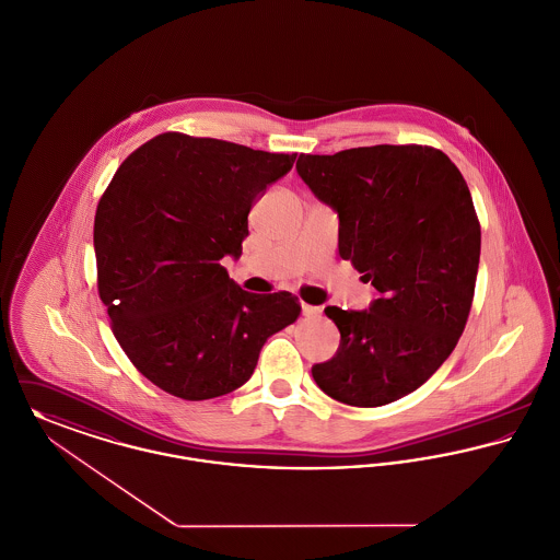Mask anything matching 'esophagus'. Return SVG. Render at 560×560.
I'll use <instances>...</instances> for the list:
<instances>
[{
	"label": "esophagus",
	"instance_id": "esophagus-1",
	"mask_svg": "<svg viewBox=\"0 0 560 560\" xmlns=\"http://www.w3.org/2000/svg\"><path fill=\"white\" fill-rule=\"evenodd\" d=\"M302 315L308 317V319H317L322 315V308L319 306H313V304H304L302 302Z\"/></svg>",
	"mask_w": 560,
	"mask_h": 560
}]
</instances>
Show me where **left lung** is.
Instances as JSON below:
<instances>
[{
  "instance_id": "1",
  "label": "left lung",
  "mask_w": 560,
  "mask_h": 560,
  "mask_svg": "<svg viewBox=\"0 0 560 560\" xmlns=\"http://www.w3.org/2000/svg\"><path fill=\"white\" fill-rule=\"evenodd\" d=\"M298 175L338 215V254L378 298L328 306L334 358L311 368L329 397L360 408L419 389L457 347L476 288L480 224L451 159L428 145L300 154Z\"/></svg>"
}]
</instances>
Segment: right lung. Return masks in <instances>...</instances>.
I'll list each match as a JSON object with an SVG mask.
<instances>
[{
  "label": "right lung",
  "mask_w": 560,
  "mask_h": 560,
  "mask_svg": "<svg viewBox=\"0 0 560 560\" xmlns=\"http://www.w3.org/2000/svg\"><path fill=\"white\" fill-rule=\"evenodd\" d=\"M294 161L165 132L135 150L101 197V302L132 365L166 394H231L252 378L264 342L296 322V296L249 294L222 266L241 258L249 209Z\"/></svg>",
  "instance_id": "1"
}]
</instances>
